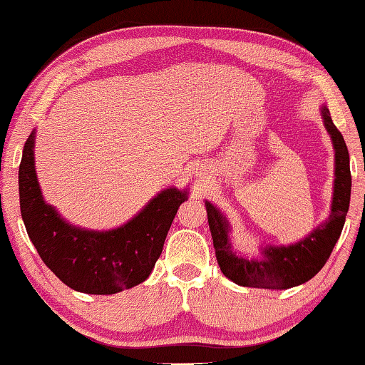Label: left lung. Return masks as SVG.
<instances>
[{
	"label": "left lung",
	"mask_w": 365,
	"mask_h": 365,
	"mask_svg": "<svg viewBox=\"0 0 365 365\" xmlns=\"http://www.w3.org/2000/svg\"><path fill=\"white\" fill-rule=\"evenodd\" d=\"M321 117L334 148V187L329 217L304 239L289 245H260L258 255L244 257L232 245L229 220L212 202L205 200L220 272L240 287L288 289L303 284L324 267L339 240L351 200L349 151L341 131L332 123L327 107H321Z\"/></svg>",
	"instance_id": "obj_1"
}]
</instances>
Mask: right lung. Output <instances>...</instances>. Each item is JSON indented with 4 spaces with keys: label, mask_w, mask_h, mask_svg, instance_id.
<instances>
[{
    "label": "right lung",
    "mask_w": 365,
    "mask_h": 365,
    "mask_svg": "<svg viewBox=\"0 0 365 365\" xmlns=\"http://www.w3.org/2000/svg\"><path fill=\"white\" fill-rule=\"evenodd\" d=\"M36 130L19 165V207L39 257L62 283L87 294H113L150 277L187 189L158 192L133 219L112 230L82 229L42 197L34 166Z\"/></svg>",
    "instance_id": "right-lung-1"
}]
</instances>
